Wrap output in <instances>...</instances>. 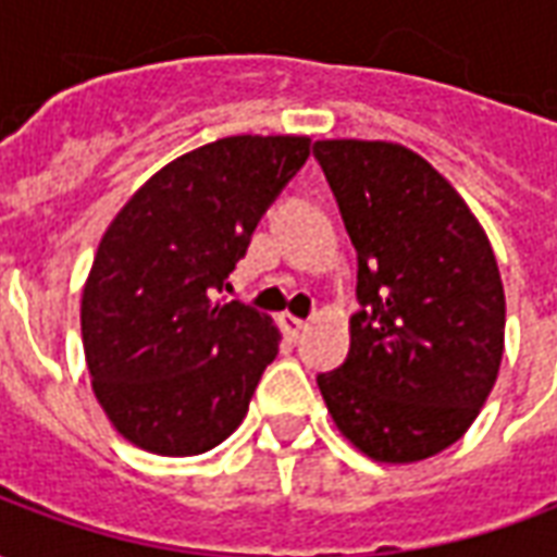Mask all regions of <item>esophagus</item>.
<instances>
[{"mask_svg": "<svg viewBox=\"0 0 557 557\" xmlns=\"http://www.w3.org/2000/svg\"><path fill=\"white\" fill-rule=\"evenodd\" d=\"M280 325H283V331H286L289 337H298V334H304V331H307V322H304V319H295V315H289V313L280 315Z\"/></svg>", "mask_w": 557, "mask_h": 557, "instance_id": "obj_1", "label": "esophagus"}]
</instances>
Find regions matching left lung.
<instances>
[{
	"label": "left lung",
	"instance_id": "8db88e82",
	"mask_svg": "<svg viewBox=\"0 0 557 557\" xmlns=\"http://www.w3.org/2000/svg\"><path fill=\"white\" fill-rule=\"evenodd\" d=\"M313 158L358 253L346 361L319 373L339 432L379 462L462 438L504 351V289L478 218L411 148L319 139Z\"/></svg>",
	"mask_w": 557,
	"mask_h": 557
}]
</instances>
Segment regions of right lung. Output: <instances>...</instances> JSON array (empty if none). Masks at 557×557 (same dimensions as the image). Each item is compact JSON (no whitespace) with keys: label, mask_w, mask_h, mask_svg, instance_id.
<instances>
[{"label":"right lung","mask_w":557,"mask_h":557,"mask_svg":"<svg viewBox=\"0 0 557 557\" xmlns=\"http://www.w3.org/2000/svg\"><path fill=\"white\" fill-rule=\"evenodd\" d=\"M307 158V137L208 143L154 172L103 232L83 346L95 397L127 442L196 456L244 420L280 337L265 313L218 295Z\"/></svg>","instance_id":"1"}]
</instances>
